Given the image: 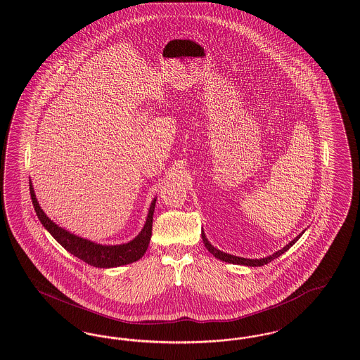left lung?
<instances>
[{
    "label": "left lung",
    "mask_w": 360,
    "mask_h": 360,
    "mask_svg": "<svg viewBox=\"0 0 360 360\" xmlns=\"http://www.w3.org/2000/svg\"><path fill=\"white\" fill-rule=\"evenodd\" d=\"M302 235V233H301ZM301 235H298L297 238L294 240H291L290 243L288 244V245H285L282 250H279V251H276L274 252L273 255H270V257H263V259H245V257H233V255H229V254H225L223 251H220V250H217V248H214L207 239L205 238V233H204V231H201V236H202V241H204V244H205L206 250L212 254V255H214V257H217V259H220V260H223V262H228V263H233V264H243V266H250V267H257V266H264V264H267V263H270V262H273L274 259H276L278 257H281L282 254H285L289 248H290L291 245L297 241V240L300 239V236Z\"/></svg>",
    "instance_id": "1"
}]
</instances>
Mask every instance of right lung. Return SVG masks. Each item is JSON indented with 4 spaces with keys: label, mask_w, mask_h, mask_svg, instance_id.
Instances as JSON below:
<instances>
[{
    "label": "right lung",
    "mask_w": 360,
    "mask_h": 360,
    "mask_svg": "<svg viewBox=\"0 0 360 360\" xmlns=\"http://www.w3.org/2000/svg\"><path fill=\"white\" fill-rule=\"evenodd\" d=\"M30 191H31L34 212H36L39 220L44 225V228L51 233L53 239L56 240L65 250L69 251L70 254L84 260L87 264L93 266V267H100V269L119 267L122 264L134 263L146 254L147 247L150 244V239H151V233H153V217H154L156 200L153 201L146 225H144L143 231L139 233L136 239H134L127 244H121V245H100V244H94L89 240L78 238L68 231L62 229L56 224L52 223L37 204L31 182H30Z\"/></svg>",
    "instance_id": "add662e5"
}]
</instances>
